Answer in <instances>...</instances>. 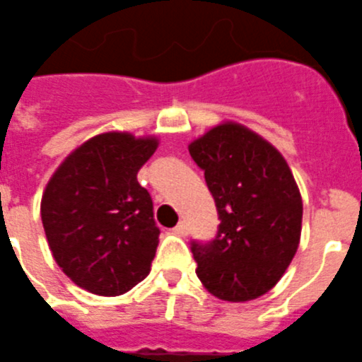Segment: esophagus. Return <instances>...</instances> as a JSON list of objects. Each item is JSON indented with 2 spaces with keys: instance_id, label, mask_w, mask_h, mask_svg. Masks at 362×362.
<instances>
[{
  "instance_id": "34e87169",
  "label": "esophagus",
  "mask_w": 362,
  "mask_h": 362,
  "mask_svg": "<svg viewBox=\"0 0 362 362\" xmlns=\"http://www.w3.org/2000/svg\"><path fill=\"white\" fill-rule=\"evenodd\" d=\"M173 233L178 235V237H184V235L187 233V226H185V222H180L178 226H175V228H173Z\"/></svg>"
}]
</instances>
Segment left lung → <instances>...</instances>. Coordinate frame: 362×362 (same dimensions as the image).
<instances>
[{"mask_svg": "<svg viewBox=\"0 0 362 362\" xmlns=\"http://www.w3.org/2000/svg\"><path fill=\"white\" fill-rule=\"evenodd\" d=\"M218 211L211 242H191L197 275L209 293L229 303L269 291L297 253L303 199L284 156L235 122L189 144Z\"/></svg>", "mask_w": 362, "mask_h": 362, "instance_id": "1", "label": "left lung"}]
</instances>
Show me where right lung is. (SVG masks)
Wrapping results in <instances>:
<instances>
[{"label":"right lung","instance_id":"1","mask_svg":"<svg viewBox=\"0 0 362 362\" xmlns=\"http://www.w3.org/2000/svg\"><path fill=\"white\" fill-rule=\"evenodd\" d=\"M155 136L96 134L62 162L42 197V222L56 264L72 282L103 297L129 291L151 272L160 229L136 175Z\"/></svg>","mask_w":362,"mask_h":362}]
</instances>
